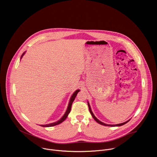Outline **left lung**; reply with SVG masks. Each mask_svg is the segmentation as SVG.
<instances>
[{"label":"left lung","instance_id":"obj_1","mask_svg":"<svg viewBox=\"0 0 157 157\" xmlns=\"http://www.w3.org/2000/svg\"><path fill=\"white\" fill-rule=\"evenodd\" d=\"M87 103H88V106H89V111H90V114H91L92 117L94 119V120H95L97 123H98V124H101V125H104V126H108V127H119V126H122V125H125V124H127L128 122H129L130 120V119L129 121H127V122H124V123L119 124H116V125H109V124H105V123L101 122L100 121H99V120L94 116V113H92V110H91V108H90V105H89V103L87 102Z\"/></svg>","mask_w":157,"mask_h":157}]
</instances>
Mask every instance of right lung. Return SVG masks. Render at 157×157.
<instances>
[{
    "mask_svg": "<svg viewBox=\"0 0 157 157\" xmlns=\"http://www.w3.org/2000/svg\"><path fill=\"white\" fill-rule=\"evenodd\" d=\"M25 52H23V54H22V56H21V59H22V56L24 55ZM79 91H80V90H76V91L73 94V95H71V98H70V101H69V103H68V106L67 109V111H66L65 113L64 114V115L63 116V117H62L60 120H59L58 121H57V122H54V123H51V124H46V125H40V126L43 127H53V126H55V125H59V124H61L62 122H63V121L66 119V118L67 117V116H68V114L70 113L72 103H73V102L74 100L75 99V98H76V95H77Z\"/></svg>",
    "mask_w": 157,
    "mask_h": 157,
    "instance_id": "obj_1",
    "label": "right lung"
}]
</instances>
